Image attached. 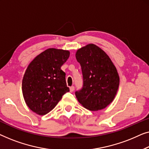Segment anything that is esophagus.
<instances>
[{"instance_id":"34e87169","label":"esophagus","mask_w":149,"mask_h":149,"mask_svg":"<svg viewBox=\"0 0 149 149\" xmlns=\"http://www.w3.org/2000/svg\"><path fill=\"white\" fill-rule=\"evenodd\" d=\"M74 89H75L74 86H71V87L70 88V90L71 93H72V92H74Z\"/></svg>"}]
</instances>
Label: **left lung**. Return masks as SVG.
I'll list each match as a JSON object with an SVG mask.
<instances>
[{
  "label": "left lung",
  "instance_id": "obj_1",
  "mask_svg": "<svg viewBox=\"0 0 149 149\" xmlns=\"http://www.w3.org/2000/svg\"><path fill=\"white\" fill-rule=\"evenodd\" d=\"M83 75L82 88L75 92L79 103L91 111L101 110L116 96L119 85L116 68L105 52L90 44L75 54Z\"/></svg>",
  "mask_w": 149,
  "mask_h": 149
}]
</instances>
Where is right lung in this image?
Returning a JSON list of instances; mask_svg holds the SVG:
<instances>
[{
	"label": "right lung",
	"mask_w": 149,
	"mask_h": 149,
	"mask_svg": "<svg viewBox=\"0 0 149 149\" xmlns=\"http://www.w3.org/2000/svg\"><path fill=\"white\" fill-rule=\"evenodd\" d=\"M70 54L61 49H47L27 68L22 79V93L27 105L36 113H48L70 91L65 73L61 69Z\"/></svg>",
	"instance_id": "obj_1"
}]
</instances>
